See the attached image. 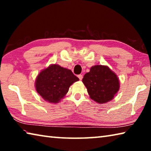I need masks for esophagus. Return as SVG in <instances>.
Here are the masks:
<instances>
[{
    "instance_id": "1",
    "label": "esophagus",
    "mask_w": 151,
    "mask_h": 151,
    "mask_svg": "<svg viewBox=\"0 0 151 151\" xmlns=\"http://www.w3.org/2000/svg\"><path fill=\"white\" fill-rule=\"evenodd\" d=\"M78 78H79V79H80V80L81 81L82 79H83V75H78Z\"/></svg>"
}]
</instances>
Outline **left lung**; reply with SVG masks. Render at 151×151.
Listing matches in <instances>:
<instances>
[{
    "mask_svg": "<svg viewBox=\"0 0 151 151\" xmlns=\"http://www.w3.org/2000/svg\"><path fill=\"white\" fill-rule=\"evenodd\" d=\"M91 99L99 104L111 101L119 91V78L107 66L94 65L83 78Z\"/></svg>",
    "mask_w": 151,
    "mask_h": 151,
    "instance_id": "left-lung-1",
    "label": "left lung"
}]
</instances>
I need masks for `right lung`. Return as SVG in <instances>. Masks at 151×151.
Masks as SVG:
<instances>
[{"instance_id": "right-lung-1", "label": "right lung", "mask_w": 151, "mask_h": 151, "mask_svg": "<svg viewBox=\"0 0 151 151\" xmlns=\"http://www.w3.org/2000/svg\"><path fill=\"white\" fill-rule=\"evenodd\" d=\"M78 80L70 70L55 64L38 75L35 87L44 100L50 103H57L68 93L70 86Z\"/></svg>"}]
</instances>
